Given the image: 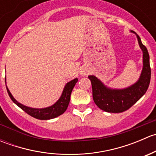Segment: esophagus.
Wrapping results in <instances>:
<instances>
[{
    "instance_id": "34e87169",
    "label": "esophagus",
    "mask_w": 156,
    "mask_h": 156,
    "mask_svg": "<svg viewBox=\"0 0 156 156\" xmlns=\"http://www.w3.org/2000/svg\"><path fill=\"white\" fill-rule=\"evenodd\" d=\"M80 74H81L82 76H87L88 75V70L86 69H82L81 71H80Z\"/></svg>"
}]
</instances>
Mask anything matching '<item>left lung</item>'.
I'll return each mask as SVG.
<instances>
[{
    "mask_svg": "<svg viewBox=\"0 0 156 156\" xmlns=\"http://www.w3.org/2000/svg\"><path fill=\"white\" fill-rule=\"evenodd\" d=\"M138 44L143 52V69L136 82L123 89H112L105 85L94 75H89L93 90V99L100 109L107 112L119 113L125 112L134 105L145 94L149 87L151 78L149 55L147 49L142 44L140 37L136 32Z\"/></svg>",
    "mask_w": 156,
    "mask_h": 156,
    "instance_id": "obj_1",
    "label": "left lung"
}]
</instances>
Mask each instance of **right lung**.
<instances>
[{"label": "right lung", "instance_id": "right-lung-1", "mask_svg": "<svg viewBox=\"0 0 156 156\" xmlns=\"http://www.w3.org/2000/svg\"><path fill=\"white\" fill-rule=\"evenodd\" d=\"M78 82V78H75V79L72 80L69 82L67 83L63 88L62 94H61L59 100L53 104L52 106H48L46 108H35L29 107L23 105L22 103H19L11 94V93L9 90L8 87L7 86V83H6V78H5V83H6V87H7V93H8L9 96H10V99L12 101L15 103L16 105L19 106L20 108L26 112L27 114L29 115L32 116V117L35 118L37 119H40V120H49V119H54V118L58 117L60 115L63 114L67 109L69 106V101H70V97L72 91L75 87V84Z\"/></svg>", "mask_w": 156, "mask_h": 156}]
</instances>
